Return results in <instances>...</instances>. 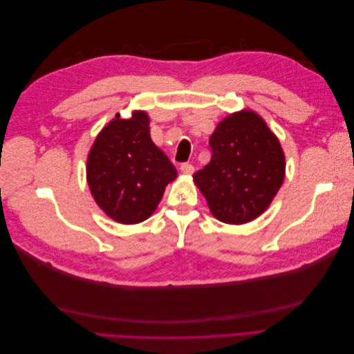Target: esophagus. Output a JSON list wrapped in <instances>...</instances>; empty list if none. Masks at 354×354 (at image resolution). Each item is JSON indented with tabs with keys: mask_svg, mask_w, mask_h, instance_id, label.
<instances>
[{
	"mask_svg": "<svg viewBox=\"0 0 354 354\" xmlns=\"http://www.w3.org/2000/svg\"><path fill=\"white\" fill-rule=\"evenodd\" d=\"M180 169H181V173L183 174H186V176H190V174H194V171H195V167L192 165V164H181V167H180Z\"/></svg>",
	"mask_w": 354,
	"mask_h": 354,
	"instance_id": "esophagus-1",
	"label": "esophagus"
}]
</instances>
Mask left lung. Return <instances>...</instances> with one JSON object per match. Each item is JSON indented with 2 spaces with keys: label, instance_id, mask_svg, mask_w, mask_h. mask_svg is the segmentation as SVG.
<instances>
[{
  "label": "left lung",
  "instance_id": "obj_1",
  "mask_svg": "<svg viewBox=\"0 0 354 354\" xmlns=\"http://www.w3.org/2000/svg\"><path fill=\"white\" fill-rule=\"evenodd\" d=\"M209 164L194 174L212 216L243 224L269 208L285 178V153L277 137L252 111L224 118L209 137Z\"/></svg>",
  "mask_w": 354,
  "mask_h": 354
}]
</instances>
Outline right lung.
<instances>
[{
  "label": "right lung",
  "mask_w": 354,
  "mask_h": 354,
  "mask_svg": "<svg viewBox=\"0 0 354 354\" xmlns=\"http://www.w3.org/2000/svg\"><path fill=\"white\" fill-rule=\"evenodd\" d=\"M176 167L152 142L149 116L118 113L95 137L87 158V181L95 203L122 224L149 218L162 199Z\"/></svg>",
  "instance_id": "right-lung-1"
}]
</instances>
